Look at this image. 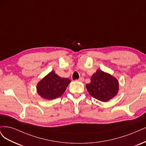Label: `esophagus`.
<instances>
[{
	"instance_id": "esophagus-1",
	"label": "esophagus",
	"mask_w": 146,
	"mask_h": 146,
	"mask_svg": "<svg viewBox=\"0 0 146 146\" xmlns=\"http://www.w3.org/2000/svg\"><path fill=\"white\" fill-rule=\"evenodd\" d=\"M84 81V78L83 77H81L78 79V81L79 82H83Z\"/></svg>"
}]
</instances>
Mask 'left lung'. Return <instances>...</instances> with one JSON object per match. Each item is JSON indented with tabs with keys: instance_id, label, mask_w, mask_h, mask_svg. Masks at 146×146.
<instances>
[{
	"instance_id": "8db88e82",
	"label": "left lung",
	"mask_w": 146,
	"mask_h": 146,
	"mask_svg": "<svg viewBox=\"0 0 146 146\" xmlns=\"http://www.w3.org/2000/svg\"><path fill=\"white\" fill-rule=\"evenodd\" d=\"M90 83L86 85L90 95L96 100L107 102L113 98L119 90V82L110 74L98 70L90 79Z\"/></svg>"
}]
</instances>
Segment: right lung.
Returning <instances> with one entry per match:
<instances>
[{
    "mask_svg": "<svg viewBox=\"0 0 146 146\" xmlns=\"http://www.w3.org/2000/svg\"><path fill=\"white\" fill-rule=\"evenodd\" d=\"M71 81L62 78L51 71L37 84V92L45 100H51L62 96Z\"/></svg>",
    "mask_w": 146,
    "mask_h": 146,
    "instance_id": "obj_1",
    "label": "right lung"
}]
</instances>
